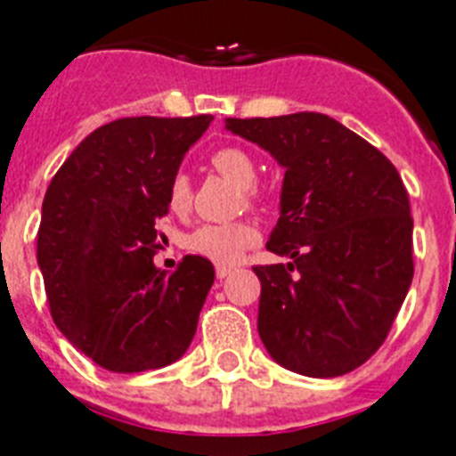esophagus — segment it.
<instances>
[{"label": "esophagus", "mask_w": 456, "mask_h": 456, "mask_svg": "<svg viewBox=\"0 0 456 456\" xmlns=\"http://www.w3.org/2000/svg\"><path fill=\"white\" fill-rule=\"evenodd\" d=\"M232 273H233V266H217V268H216L217 280H224V277L232 275Z\"/></svg>", "instance_id": "1"}]
</instances>
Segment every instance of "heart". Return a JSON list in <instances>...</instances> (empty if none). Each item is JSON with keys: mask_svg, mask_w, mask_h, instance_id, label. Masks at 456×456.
I'll return each mask as SVG.
<instances>
[{"mask_svg": "<svg viewBox=\"0 0 456 456\" xmlns=\"http://www.w3.org/2000/svg\"><path fill=\"white\" fill-rule=\"evenodd\" d=\"M211 165L217 174L240 188L245 204H259L261 192L255 188L256 162L250 153L240 146H223L211 156ZM167 204L174 213H185L192 204V185L188 174L176 172L169 181ZM259 233L250 223H227V224H201L190 233L188 248L216 264H236L243 252L256 243Z\"/></svg>", "mask_w": 456, "mask_h": 456, "instance_id": "obj_1", "label": "heart"}]
</instances>
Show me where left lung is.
<instances>
[{"label":"left lung","mask_w":456,"mask_h":456,"mask_svg":"<svg viewBox=\"0 0 456 456\" xmlns=\"http://www.w3.org/2000/svg\"><path fill=\"white\" fill-rule=\"evenodd\" d=\"M224 128L284 167L266 248L291 261L252 268L268 355L312 379L355 370L387 338L413 280V220L397 169L319 112L224 118Z\"/></svg>","instance_id":"left-lung-1"}]
</instances>
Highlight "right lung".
<instances>
[{
    "label": "right lung",
    "mask_w": 456,
    "mask_h": 456,
    "mask_svg": "<svg viewBox=\"0 0 456 456\" xmlns=\"http://www.w3.org/2000/svg\"><path fill=\"white\" fill-rule=\"evenodd\" d=\"M211 121L130 117L101 126L47 188L37 256L50 312L63 338L105 370H160L195 338L213 264L185 255L165 273L153 255L169 181Z\"/></svg>",
    "instance_id": "right-lung-1"
}]
</instances>
